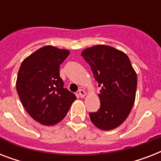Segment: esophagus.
Returning <instances> with one entry per match:
<instances>
[{
    "mask_svg": "<svg viewBox=\"0 0 161 161\" xmlns=\"http://www.w3.org/2000/svg\"><path fill=\"white\" fill-rule=\"evenodd\" d=\"M78 95L80 96L81 98H83L86 95V92L83 89H79V91H78Z\"/></svg>",
    "mask_w": 161,
    "mask_h": 161,
    "instance_id": "34e87169",
    "label": "esophagus"
}]
</instances>
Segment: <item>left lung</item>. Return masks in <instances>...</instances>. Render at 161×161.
I'll use <instances>...</instances> for the list:
<instances>
[{"instance_id":"8db88e82","label":"left lung","mask_w":161,"mask_h":161,"mask_svg":"<svg viewBox=\"0 0 161 161\" xmlns=\"http://www.w3.org/2000/svg\"><path fill=\"white\" fill-rule=\"evenodd\" d=\"M81 56L90 65L98 87L100 108L89 113L96 127L103 130L119 127L130 114L135 100L137 74L128 56L106 45L83 50Z\"/></svg>"}]
</instances>
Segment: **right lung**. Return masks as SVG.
I'll return each mask as SVG.
<instances>
[{"instance_id": "1", "label": "right lung", "mask_w": 161, "mask_h": 161, "mask_svg": "<svg viewBox=\"0 0 161 161\" xmlns=\"http://www.w3.org/2000/svg\"><path fill=\"white\" fill-rule=\"evenodd\" d=\"M69 51L45 46L21 63L16 79V91L22 105L33 119L44 125H54L65 117L74 93L63 87L60 64Z\"/></svg>"}]
</instances>
